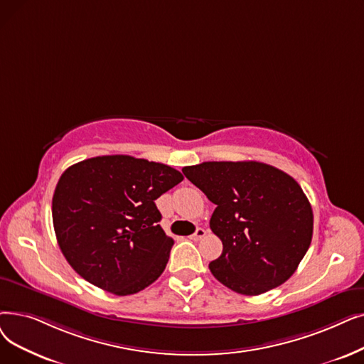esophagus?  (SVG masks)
Listing matches in <instances>:
<instances>
[{
	"mask_svg": "<svg viewBox=\"0 0 364 364\" xmlns=\"http://www.w3.org/2000/svg\"><path fill=\"white\" fill-rule=\"evenodd\" d=\"M205 233H207V232H205V229L198 228V229H196V232H195L193 235H191V240H193V241H199V240H202V238H203Z\"/></svg>",
	"mask_w": 364,
	"mask_h": 364,
	"instance_id": "34e87169",
	"label": "esophagus"
}]
</instances>
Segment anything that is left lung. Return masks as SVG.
Wrapping results in <instances>:
<instances>
[{
	"mask_svg": "<svg viewBox=\"0 0 364 364\" xmlns=\"http://www.w3.org/2000/svg\"><path fill=\"white\" fill-rule=\"evenodd\" d=\"M217 207L210 228L223 242L211 274L228 289L257 296L286 282L311 245L314 215L297 181L255 161L184 166Z\"/></svg>",
	"mask_w": 364,
	"mask_h": 364,
	"instance_id": "8db88e82",
	"label": "left lung"
}]
</instances>
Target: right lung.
<instances>
[{
  "instance_id": "add662e5",
  "label": "right lung",
  "mask_w": 364,
  "mask_h": 364,
  "mask_svg": "<svg viewBox=\"0 0 364 364\" xmlns=\"http://www.w3.org/2000/svg\"><path fill=\"white\" fill-rule=\"evenodd\" d=\"M183 181L164 164L126 154L97 156L62 173L52 217L73 269L105 291L128 296L162 275L173 240L154 200Z\"/></svg>"
}]
</instances>
